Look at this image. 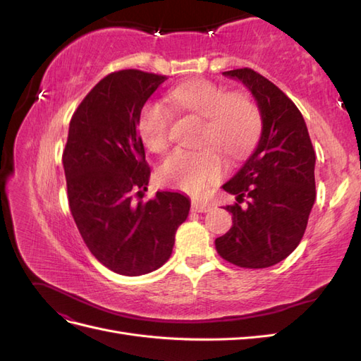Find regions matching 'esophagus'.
<instances>
[{"label":"esophagus","mask_w":361,"mask_h":361,"mask_svg":"<svg viewBox=\"0 0 361 361\" xmlns=\"http://www.w3.org/2000/svg\"><path fill=\"white\" fill-rule=\"evenodd\" d=\"M191 209H192V212H209L212 209V206L209 203L202 202V200H197V202L194 200L191 203Z\"/></svg>","instance_id":"1"}]
</instances>
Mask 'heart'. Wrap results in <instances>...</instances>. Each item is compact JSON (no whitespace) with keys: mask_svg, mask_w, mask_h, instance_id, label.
<instances>
[{"mask_svg":"<svg viewBox=\"0 0 361 361\" xmlns=\"http://www.w3.org/2000/svg\"><path fill=\"white\" fill-rule=\"evenodd\" d=\"M170 102L182 113L204 118L199 149H174L158 167V179L187 192H202L223 173V158H239L256 145L262 129L260 113L243 93H228L209 80L183 82L169 93ZM173 114L161 102H147L138 117V133L145 146L159 154L169 145ZM213 146L211 147L210 145Z\"/></svg>","mask_w":361,"mask_h":361,"instance_id":"1","label":"heart"}]
</instances>
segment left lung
I'll return each instance as SVG.
<instances>
[{"label":"left lung","mask_w":361,"mask_h":361,"mask_svg":"<svg viewBox=\"0 0 361 361\" xmlns=\"http://www.w3.org/2000/svg\"><path fill=\"white\" fill-rule=\"evenodd\" d=\"M223 75L243 81L255 96L262 134L251 157L223 185L236 203L224 207L233 224L215 239V248L236 267L268 268L298 247L307 227L316 197L314 150L302 114L276 84L248 68Z\"/></svg>","instance_id":"left-lung-1"}]
</instances>
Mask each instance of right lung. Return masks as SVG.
Returning <instances> with one entry per match:
<instances>
[{"label": "right lung", "mask_w": 361, "mask_h": 361, "mask_svg": "<svg viewBox=\"0 0 361 361\" xmlns=\"http://www.w3.org/2000/svg\"><path fill=\"white\" fill-rule=\"evenodd\" d=\"M166 80L137 69L106 75L76 108L63 150L71 214L87 248L128 277L166 264L190 212V199L180 192L158 191L135 202L150 178L138 117Z\"/></svg>", "instance_id": "right-lung-1"}]
</instances>
